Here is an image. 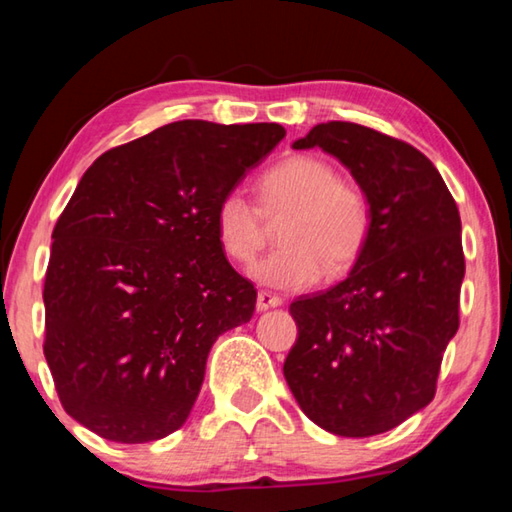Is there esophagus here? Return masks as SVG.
Wrapping results in <instances>:
<instances>
[{"instance_id":"34e87169","label":"esophagus","mask_w":512,"mask_h":512,"mask_svg":"<svg viewBox=\"0 0 512 512\" xmlns=\"http://www.w3.org/2000/svg\"><path fill=\"white\" fill-rule=\"evenodd\" d=\"M282 305V298L275 296V293L268 291H259L257 293V311H266V309H275Z\"/></svg>"}]
</instances>
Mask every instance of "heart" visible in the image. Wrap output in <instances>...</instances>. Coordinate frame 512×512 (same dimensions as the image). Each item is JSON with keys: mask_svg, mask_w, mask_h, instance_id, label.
<instances>
[{"mask_svg": "<svg viewBox=\"0 0 512 512\" xmlns=\"http://www.w3.org/2000/svg\"><path fill=\"white\" fill-rule=\"evenodd\" d=\"M259 205L232 189L214 212V230L225 257L250 264L268 241V223H282L284 248L264 257L250 275L273 289L311 287L320 275L339 277L361 257L370 237V201L316 155H291L268 169L257 185Z\"/></svg>", "mask_w": 512, "mask_h": 512, "instance_id": "1", "label": "heart"}]
</instances>
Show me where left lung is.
Masks as SVG:
<instances>
[{
    "mask_svg": "<svg viewBox=\"0 0 512 512\" xmlns=\"http://www.w3.org/2000/svg\"><path fill=\"white\" fill-rule=\"evenodd\" d=\"M314 146L350 169L372 223L343 282L291 302L298 339L284 379L318 427L377 436L436 395L443 352L458 329L461 216L438 169L411 144L327 121L293 142V149Z\"/></svg>",
    "mask_w": 512,
    "mask_h": 512,
    "instance_id": "left-lung-1",
    "label": "left lung"
}]
</instances>
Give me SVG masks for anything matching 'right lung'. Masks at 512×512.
<instances>
[{
    "label": "right lung",
    "mask_w": 512,
    "mask_h": 512,
    "mask_svg": "<svg viewBox=\"0 0 512 512\" xmlns=\"http://www.w3.org/2000/svg\"><path fill=\"white\" fill-rule=\"evenodd\" d=\"M284 135L280 124L173 121L83 173L42 291V350L83 427L128 445L183 427L214 341L257 302L216 239V205Z\"/></svg>",
    "instance_id": "1"
}]
</instances>
